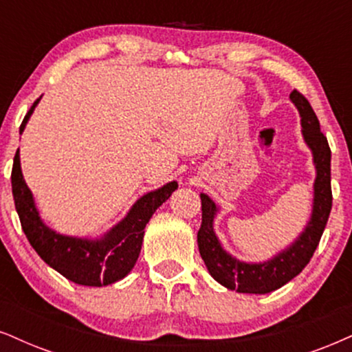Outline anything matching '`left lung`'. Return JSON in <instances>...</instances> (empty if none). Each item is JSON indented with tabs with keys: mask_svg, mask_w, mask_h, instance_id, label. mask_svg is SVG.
Segmentation results:
<instances>
[{
	"mask_svg": "<svg viewBox=\"0 0 352 352\" xmlns=\"http://www.w3.org/2000/svg\"><path fill=\"white\" fill-rule=\"evenodd\" d=\"M290 101L300 114L302 135L311 150L316 171L311 214L300 235L267 261H241L230 254L215 235L214 220L219 206L207 194L201 192L202 225L197 232L199 253L210 276L219 284L240 294H269L300 274L318 246L331 212V150L328 140L320 130V122L310 102L297 89L290 93Z\"/></svg>",
	"mask_w": 352,
	"mask_h": 352,
	"instance_id": "obj_1",
	"label": "left lung"
}]
</instances>
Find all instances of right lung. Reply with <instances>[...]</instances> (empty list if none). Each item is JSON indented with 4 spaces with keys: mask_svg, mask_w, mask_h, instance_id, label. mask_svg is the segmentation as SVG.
<instances>
[{
    "mask_svg": "<svg viewBox=\"0 0 352 352\" xmlns=\"http://www.w3.org/2000/svg\"><path fill=\"white\" fill-rule=\"evenodd\" d=\"M41 98L32 104L19 133L24 132ZM12 197L21 225L32 248L52 269L68 280L89 287H102L124 279L135 266L142 250L145 227L156 209L177 189L176 181L150 190L137 199L127 215L101 236H73L55 232L42 220L32 190L25 184L19 150L12 164Z\"/></svg>",
    "mask_w": 352,
    "mask_h": 352,
    "instance_id": "1",
    "label": "right lung"
}]
</instances>
